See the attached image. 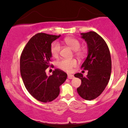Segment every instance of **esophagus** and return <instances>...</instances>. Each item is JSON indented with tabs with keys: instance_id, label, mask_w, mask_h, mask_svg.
Segmentation results:
<instances>
[{
	"instance_id": "1",
	"label": "esophagus",
	"mask_w": 128,
	"mask_h": 128,
	"mask_svg": "<svg viewBox=\"0 0 128 128\" xmlns=\"http://www.w3.org/2000/svg\"><path fill=\"white\" fill-rule=\"evenodd\" d=\"M67 77H68V79H73V78H74V76H73V74H68V76H67Z\"/></svg>"
}]
</instances>
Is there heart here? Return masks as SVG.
Listing matches in <instances>:
<instances>
[{
    "instance_id": "b5f03b06",
    "label": "heart",
    "mask_w": 128,
    "mask_h": 128,
    "mask_svg": "<svg viewBox=\"0 0 128 128\" xmlns=\"http://www.w3.org/2000/svg\"><path fill=\"white\" fill-rule=\"evenodd\" d=\"M64 42L73 50L77 51L80 49V42L77 39L74 38H66L64 40ZM60 50H61V45L60 44L59 42H53L50 48V52L52 56H58L59 55ZM78 54L80 55V53H78ZM77 64L78 62L75 59H61L57 62V66L58 68L67 72L71 71L73 67L77 66Z\"/></svg>"
}]
</instances>
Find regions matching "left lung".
I'll use <instances>...</instances> for the list:
<instances>
[{"label":"left lung","instance_id":"8db88e82","mask_svg":"<svg viewBox=\"0 0 128 128\" xmlns=\"http://www.w3.org/2000/svg\"><path fill=\"white\" fill-rule=\"evenodd\" d=\"M88 48V55L81 68L88 70L84 77L80 73L74 76L81 80V85L77 88L79 95L83 99L91 100L96 99L104 92L108 84L111 73V58L106 42L96 32L81 33Z\"/></svg>","mask_w":128,"mask_h":128}]
</instances>
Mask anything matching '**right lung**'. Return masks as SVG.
I'll use <instances>...</instances> for the list:
<instances>
[{
	"mask_svg": "<svg viewBox=\"0 0 128 128\" xmlns=\"http://www.w3.org/2000/svg\"><path fill=\"white\" fill-rule=\"evenodd\" d=\"M60 36L38 33L29 40L22 51L20 73L26 90L35 99L42 102L54 100L60 94V86L65 82L67 73L57 68L48 76L46 70L52 58V42Z\"/></svg>",
	"mask_w": 128,
	"mask_h": 128,
	"instance_id": "right-lung-1",
	"label": "right lung"
}]
</instances>
